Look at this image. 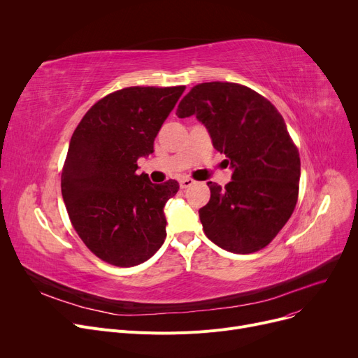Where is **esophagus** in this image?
Instances as JSON below:
<instances>
[{
    "label": "esophagus",
    "mask_w": 358,
    "mask_h": 358,
    "mask_svg": "<svg viewBox=\"0 0 358 358\" xmlns=\"http://www.w3.org/2000/svg\"><path fill=\"white\" fill-rule=\"evenodd\" d=\"M193 184H194V180H192V178H182L180 181L181 189H189V187H192Z\"/></svg>",
    "instance_id": "1"
}]
</instances>
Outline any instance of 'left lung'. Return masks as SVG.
Returning <instances> with one entry per match:
<instances>
[{"instance_id":"1","label":"left lung","mask_w":358,"mask_h":358,"mask_svg":"<svg viewBox=\"0 0 358 358\" xmlns=\"http://www.w3.org/2000/svg\"><path fill=\"white\" fill-rule=\"evenodd\" d=\"M177 116H196L234 169L223 189L208 182L210 200L199 210L206 236L235 254L267 247L290 219L299 196V150L283 116L254 90L220 81L193 87Z\"/></svg>"}]
</instances>
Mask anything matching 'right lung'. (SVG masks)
<instances>
[{"instance_id": "add662e5", "label": "right lung", "mask_w": 358, "mask_h": 358, "mask_svg": "<svg viewBox=\"0 0 358 358\" xmlns=\"http://www.w3.org/2000/svg\"><path fill=\"white\" fill-rule=\"evenodd\" d=\"M185 87H129L94 104L75 129L64 164L62 197L87 248L117 267H134L164 243V206L176 180L136 174Z\"/></svg>"}]
</instances>
